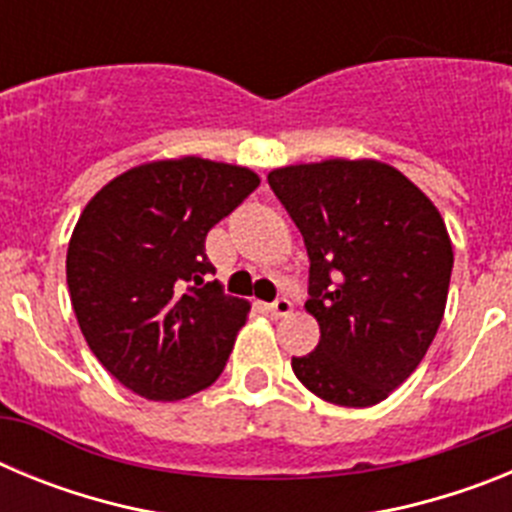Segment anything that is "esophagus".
I'll use <instances>...</instances> for the list:
<instances>
[{"label":"esophagus","mask_w":512,"mask_h":512,"mask_svg":"<svg viewBox=\"0 0 512 512\" xmlns=\"http://www.w3.org/2000/svg\"><path fill=\"white\" fill-rule=\"evenodd\" d=\"M269 312L274 315V318H284V315L292 312V300H287V297H277V300L269 305Z\"/></svg>","instance_id":"obj_1"}]
</instances>
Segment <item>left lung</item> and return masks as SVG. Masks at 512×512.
Masks as SVG:
<instances>
[{"label":"left lung","instance_id":"8db88e82","mask_svg":"<svg viewBox=\"0 0 512 512\" xmlns=\"http://www.w3.org/2000/svg\"><path fill=\"white\" fill-rule=\"evenodd\" d=\"M269 187L305 238V307L320 325L315 351L292 356V369L333 405H377L418 369L441 325L454 266L443 217L372 158L284 166Z\"/></svg>","mask_w":512,"mask_h":512}]
</instances>
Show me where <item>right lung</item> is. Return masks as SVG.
<instances>
[{"label": "right lung", "instance_id": "1", "mask_svg": "<svg viewBox=\"0 0 512 512\" xmlns=\"http://www.w3.org/2000/svg\"><path fill=\"white\" fill-rule=\"evenodd\" d=\"M259 182L197 156L153 161L81 212L66 253L71 305L99 364L135 395L182 400L225 369L251 305L205 282V238Z\"/></svg>", "mask_w": 512, "mask_h": 512}]
</instances>
